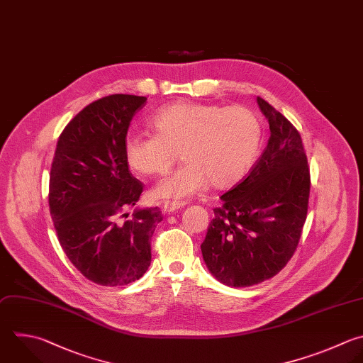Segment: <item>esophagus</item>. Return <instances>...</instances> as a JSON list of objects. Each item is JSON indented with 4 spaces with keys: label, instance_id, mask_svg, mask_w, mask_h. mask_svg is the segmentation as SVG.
Instances as JSON below:
<instances>
[{
    "label": "esophagus",
    "instance_id": "obj_1",
    "mask_svg": "<svg viewBox=\"0 0 363 363\" xmlns=\"http://www.w3.org/2000/svg\"><path fill=\"white\" fill-rule=\"evenodd\" d=\"M184 206H186V203H183V201H166L163 204V211L164 213H174L176 210H179Z\"/></svg>",
    "mask_w": 363,
    "mask_h": 363
}]
</instances>
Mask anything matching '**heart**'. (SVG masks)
<instances>
[{
    "label": "heart",
    "mask_w": 363,
    "mask_h": 363,
    "mask_svg": "<svg viewBox=\"0 0 363 363\" xmlns=\"http://www.w3.org/2000/svg\"><path fill=\"white\" fill-rule=\"evenodd\" d=\"M150 128L152 136L125 139V159L135 172L164 174L177 152L184 160L153 189L157 199H186L210 183L216 189L234 186L252 167L262 139L258 115L245 106L174 102L152 116Z\"/></svg>",
    "instance_id": "heart-1"
}]
</instances>
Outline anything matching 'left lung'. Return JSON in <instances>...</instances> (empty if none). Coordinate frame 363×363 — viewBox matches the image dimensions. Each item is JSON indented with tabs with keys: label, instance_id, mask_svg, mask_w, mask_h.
I'll return each instance as SVG.
<instances>
[{
	"label": "left lung",
	"instance_id": "1",
	"mask_svg": "<svg viewBox=\"0 0 363 363\" xmlns=\"http://www.w3.org/2000/svg\"><path fill=\"white\" fill-rule=\"evenodd\" d=\"M257 104L269 123L267 147L250 174L221 196L201 242L211 275L234 288L259 284L286 265L308 211L311 179L301 136L268 102Z\"/></svg>",
	"mask_w": 363,
	"mask_h": 363
}]
</instances>
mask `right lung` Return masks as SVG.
Returning <instances> with one entry per match:
<instances>
[{
  "label": "right lung",
  "instance_id": "obj_1",
  "mask_svg": "<svg viewBox=\"0 0 363 363\" xmlns=\"http://www.w3.org/2000/svg\"><path fill=\"white\" fill-rule=\"evenodd\" d=\"M145 96L111 95L84 108L61 133L50 177V211L60 244L75 268L104 286L128 285L147 271L159 207H135L143 184L123 143ZM129 213L122 214L128 217Z\"/></svg>",
  "mask_w": 363,
  "mask_h": 363
}]
</instances>
